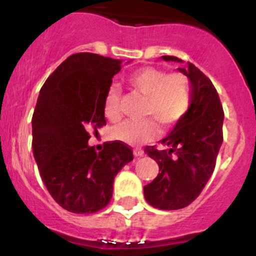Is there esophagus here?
<instances>
[{
	"label": "esophagus",
	"instance_id": "34e87169",
	"mask_svg": "<svg viewBox=\"0 0 256 256\" xmlns=\"http://www.w3.org/2000/svg\"><path fill=\"white\" fill-rule=\"evenodd\" d=\"M134 154H135L136 157L144 156V150L142 148H134Z\"/></svg>",
	"mask_w": 256,
	"mask_h": 256
}]
</instances>
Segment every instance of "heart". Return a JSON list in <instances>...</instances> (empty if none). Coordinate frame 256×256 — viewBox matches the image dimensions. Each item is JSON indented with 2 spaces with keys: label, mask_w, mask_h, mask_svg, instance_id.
<instances>
[{
  "label": "heart",
  "mask_w": 256,
  "mask_h": 256,
  "mask_svg": "<svg viewBox=\"0 0 256 256\" xmlns=\"http://www.w3.org/2000/svg\"><path fill=\"white\" fill-rule=\"evenodd\" d=\"M126 82L135 92L146 96L144 120H126L112 130L114 140L128 144H142L154 140L160 128H174L190 110L192 102L190 82L186 74L167 73L157 66H144L126 76ZM121 92L116 85H110L104 95V112L108 118L120 116ZM154 120H152V118Z\"/></svg>",
  "instance_id": "obj_1"
}]
</instances>
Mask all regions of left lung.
I'll return each mask as SVG.
<instances>
[{
    "instance_id": "8db88e82",
    "label": "left lung",
    "mask_w": 256,
    "mask_h": 256,
    "mask_svg": "<svg viewBox=\"0 0 256 256\" xmlns=\"http://www.w3.org/2000/svg\"><path fill=\"white\" fill-rule=\"evenodd\" d=\"M162 58L180 62L174 56ZM178 69L192 84L190 110L174 131L160 141L168 148H144L160 167L157 177L144 187V200L164 210L187 207L200 194L213 174L223 142L224 112L213 82L190 62L187 69Z\"/></svg>"
}]
</instances>
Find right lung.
<instances>
[{
	"mask_svg": "<svg viewBox=\"0 0 256 256\" xmlns=\"http://www.w3.org/2000/svg\"><path fill=\"white\" fill-rule=\"evenodd\" d=\"M122 62L94 53L68 56L46 80L32 118L33 156L53 200L72 213L92 214L112 197L118 172L132 161L128 144L95 152L89 130L106 125L104 95Z\"/></svg>",
	"mask_w": 256,
	"mask_h": 256,
	"instance_id": "right-lung-1",
	"label": "right lung"
}]
</instances>
